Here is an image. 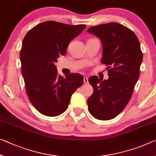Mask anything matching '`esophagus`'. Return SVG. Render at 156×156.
I'll use <instances>...</instances> for the list:
<instances>
[{"mask_svg": "<svg viewBox=\"0 0 156 156\" xmlns=\"http://www.w3.org/2000/svg\"><path fill=\"white\" fill-rule=\"evenodd\" d=\"M83 83H84V84H87V83H88V79L87 76H84V77H83Z\"/></svg>", "mask_w": 156, "mask_h": 156, "instance_id": "obj_1", "label": "esophagus"}]
</instances>
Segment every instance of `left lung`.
<instances>
[{
  "instance_id": "obj_1",
  "label": "left lung",
  "mask_w": 156,
  "mask_h": 156,
  "mask_svg": "<svg viewBox=\"0 0 156 156\" xmlns=\"http://www.w3.org/2000/svg\"><path fill=\"white\" fill-rule=\"evenodd\" d=\"M88 32L101 40V63L106 65L109 79H88L93 93L87 100L88 111L95 119H114L125 108L140 76L143 54L136 35L126 26L112 22L93 26Z\"/></svg>"
}]
</instances>
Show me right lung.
I'll return each instance as SVG.
<instances>
[{"label":"right lung","instance_id":"right-lung-1","mask_svg":"<svg viewBox=\"0 0 156 156\" xmlns=\"http://www.w3.org/2000/svg\"><path fill=\"white\" fill-rule=\"evenodd\" d=\"M86 26L47 21L31 28L23 38L20 60L26 91L35 108L44 116L63 113L72 95L83 84L80 74L59 75L55 63Z\"/></svg>","mask_w":156,"mask_h":156}]
</instances>
